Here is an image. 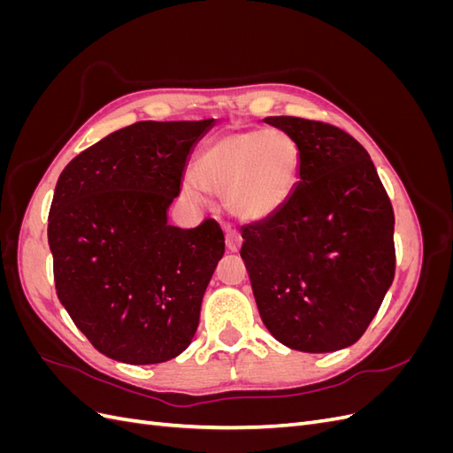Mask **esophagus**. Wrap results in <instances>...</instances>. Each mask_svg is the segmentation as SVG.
I'll return each instance as SVG.
<instances>
[{"instance_id": "esophagus-1", "label": "esophagus", "mask_w": 453, "mask_h": 453, "mask_svg": "<svg viewBox=\"0 0 453 453\" xmlns=\"http://www.w3.org/2000/svg\"><path fill=\"white\" fill-rule=\"evenodd\" d=\"M225 238H226V248L228 251L236 253L242 248V236L236 228H232V225H225Z\"/></svg>"}]
</instances>
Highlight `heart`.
<instances>
[{"instance_id": "heart-1", "label": "heart", "mask_w": 453, "mask_h": 453, "mask_svg": "<svg viewBox=\"0 0 453 453\" xmlns=\"http://www.w3.org/2000/svg\"><path fill=\"white\" fill-rule=\"evenodd\" d=\"M298 143L280 128L230 132L205 145L195 160V177L183 195L202 203L205 194L225 196L232 215L260 221L289 200L300 173Z\"/></svg>"}]
</instances>
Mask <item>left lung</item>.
I'll use <instances>...</instances> for the list:
<instances>
[{
	"instance_id": "1",
	"label": "left lung",
	"mask_w": 453,
	"mask_h": 453,
	"mask_svg": "<svg viewBox=\"0 0 453 453\" xmlns=\"http://www.w3.org/2000/svg\"><path fill=\"white\" fill-rule=\"evenodd\" d=\"M265 120L291 135L303 162L289 200L242 230L260 319L291 349H344L393 283L389 196L366 149L344 130L298 117Z\"/></svg>"
}]
</instances>
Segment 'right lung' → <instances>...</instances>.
Masks as SVG:
<instances>
[{"mask_svg": "<svg viewBox=\"0 0 453 453\" xmlns=\"http://www.w3.org/2000/svg\"><path fill=\"white\" fill-rule=\"evenodd\" d=\"M213 125L135 122L83 150L58 177L47 230L57 295L109 359L164 363L193 342L225 236L213 219L173 226L168 210L188 155Z\"/></svg>", "mask_w": 453, "mask_h": 453, "instance_id": "obj_1", "label": "right lung"}]
</instances>
